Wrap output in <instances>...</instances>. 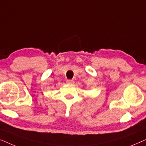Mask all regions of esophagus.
Returning <instances> with one entry per match:
<instances>
[{
  "label": "esophagus",
  "instance_id": "esophagus-1",
  "mask_svg": "<svg viewBox=\"0 0 146 146\" xmlns=\"http://www.w3.org/2000/svg\"><path fill=\"white\" fill-rule=\"evenodd\" d=\"M66 83L68 84H73L74 83V81L72 80H67Z\"/></svg>",
  "mask_w": 146,
  "mask_h": 146
}]
</instances>
